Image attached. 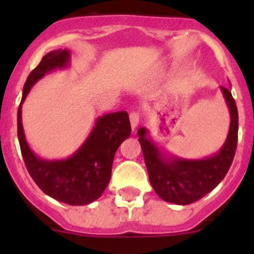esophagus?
<instances>
[{
  "label": "esophagus",
  "instance_id": "esophagus-1",
  "mask_svg": "<svg viewBox=\"0 0 254 254\" xmlns=\"http://www.w3.org/2000/svg\"><path fill=\"white\" fill-rule=\"evenodd\" d=\"M129 119H130V124H131V127H132V130H135V129H136V127H137V125H139L140 115L137 114V113L132 112V113H130V115H129Z\"/></svg>",
  "mask_w": 254,
  "mask_h": 254
}]
</instances>
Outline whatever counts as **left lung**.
Returning <instances> with one entry per match:
<instances>
[{"label": "left lung", "mask_w": 254, "mask_h": 254, "mask_svg": "<svg viewBox=\"0 0 254 254\" xmlns=\"http://www.w3.org/2000/svg\"><path fill=\"white\" fill-rule=\"evenodd\" d=\"M230 113V129L224 145L216 153L203 158H183L161 147L146 127L137 130L148 178L162 200L188 205L216 188L225 178L237 147L238 113L229 88L220 87Z\"/></svg>", "instance_id": "1"}]
</instances>
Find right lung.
<instances>
[{
  "label": "right lung",
  "instance_id": "add662e5",
  "mask_svg": "<svg viewBox=\"0 0 254 254\" xmlns=\"http://www.w3.org/2000/svg\"><path fill=\"white\" fill-rule=\"evenodd\" d=\"M70 64L71 51L58 49L48 53L29 73L18 108V140L28 172L47 195L68 205H87L103 194L111 181L115 152L131 134L127 113L120 111L97 118L83 143L61 160L35 155L28 145L22 124V104L32 87L48 73L68 68Z\"/></svg>",
  "mask_w": 254,
  "mask_h": 254
}]
</instances>
